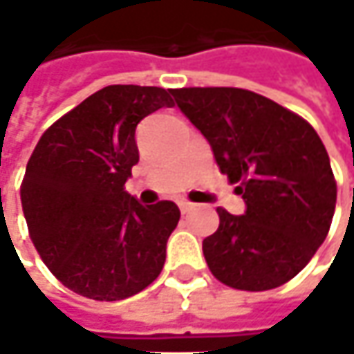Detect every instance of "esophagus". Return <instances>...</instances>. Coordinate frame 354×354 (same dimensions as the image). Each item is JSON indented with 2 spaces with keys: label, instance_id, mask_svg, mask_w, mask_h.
I'll return each instance as SVG.
<instances>
[{
  "label": "esophagus",
  "instance_id": "34e87169",
  "mask_svg": "<svg viewBox=\"0 0 354 354\" xmlns=\"http://www.w3.org/2000/svg\"><path fill=\"white\" fill-rule=\"evenodd\" d=\"M178 207H180V210H182V214H188V212H192V210H194V205H192V203H186V201H180V203H178Z\"/></svg>",
  "mask_w": 354,
  "mask_h": 354
}]
</instances>
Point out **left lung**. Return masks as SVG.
<instances>
[{
  "label": "left lung",
  "instance_id": "obj_1",
  "mask_svg": "<svg viewBox=\"0 0 354 354\" xmlns=\"http://www.w3.org/2000/svg\"><path fill=\"white\" fill-rule=\"evenodd\" d=\"M174 101L207 138L223 174L245 201L225 209L203 241L212 275L229 288L263 292L302 272L328 235L337 182L326 147L300 115L235 86L174 88Z\"/></svg>",
  "mask_w": 354,
  "mask_h": 354
}]
</instances>
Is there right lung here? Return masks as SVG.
<instances>
[{
  "label": "right lung",
  "instance_id": "obj_1",
  "mask_svg": "<svg viewBox=\"0 0 354 354\" xmlns=\"http://www.w3.org/2000/svg\"><path fill=\"white\" fill-rule=\"evenodd\" d=\"M170 93L109 84L52 123L28 160L19 194L30 239L50 272L91 300L129 298L164 268L180 210L140 205L125 182L140 162L138 123L172 107Z\"/></svg>",
  "mask_w": 354,
  "mask_h": 354
}]
</instances>
